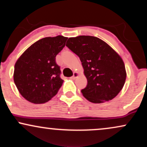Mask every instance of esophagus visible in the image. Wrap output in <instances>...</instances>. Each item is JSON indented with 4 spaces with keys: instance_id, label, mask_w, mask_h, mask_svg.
Here are the masks:
<instances>
[{
    "instance_id": "obj_1",
    "label": "esophagus",
    "mask_w": 147,
    "mask_h": 147,
    "mask_svg": "<svg viewBox=\"0 0 147 147\" xmlns=\"http://www.w3.org/2000/svg\"><path fill=\"white\" fill-rule=\"evenodd\" d=\"M78 76H79V73H78L77 72H74V73H73V76H72V79H75L76 78H77Z\"/></svg>"
}]
</instances>
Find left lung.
<instances>
[{
    "instance_id": "8db88e82",
    "label": "left lung",
    "mask_w": 147,
    "mask_h": 147,
    "mask_svg": "<svg viewBox=\"0 0 147 147\" xmlns=\"http://www.w3.org/2000/svg\"><path fill=\"white\" fill-rule=\"evenodd\" d=\"M66 45L82 62L87 85L81 92L87 100L103 103L117 96L127 74L123 60L110 45L92 36L70 37Z\"/></svg>"
}]
</instances>
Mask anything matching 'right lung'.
Instances as JSON below:
<instances>
[{"instance_id":"add662e5","label":"right lung","mask_w":147,"mask_h":147,"mask_svg":"<svg viewBox=\"0 0 147 147\" xmlns=\"http://www.w3.org/2000/svg\"><path fill=\"white\" fill-rule=\"evenodd\" d=\"M67 37H45L24 52L15 64L13 80L20 94L34 104L49 101L64 81L55 57L64 47Z\"/></svg>"}]
</instances>
